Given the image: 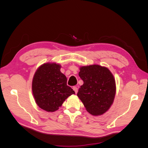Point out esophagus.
<instances>
[{
  "label": "esophagus",
  "mask_w": 148,
  "mask_h": 148,
  "mask_svg": "<svg viewBox=\"0 0 148 148\" xmlns=\"http://www.w3.org/2000/svg\"><path fill=\"white\" fill-rule=\"evenodd\" d=\"M73 89L75 91V92L76 94H77V93L78 92V88H77V87H76V86L73 87Z\"/></svg>",
  "instance_id": "1"
}]
</instances>
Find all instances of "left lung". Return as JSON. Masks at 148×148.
Returning a JSON list of instances; mask_svg holds the SVG:
<instances>
[{
    "mask_svg": "<svg viewBox=\"0 0 148 148\" xmlns=\"http://www.w3.org/2000/svg\"><path fill=\"white\" fill-rule=\"evenodd\" d=\"M79 77L83 81L77 96L86 110L94 116L101 115L112 105L116 93L113 74L108 68L99 65L81 66Z\"/></svg>",
    "mask_w": 148,
    "mask_h": 148,
    "instance_id": "8db88e82",
    "label": "left lung"
}]
</instances>
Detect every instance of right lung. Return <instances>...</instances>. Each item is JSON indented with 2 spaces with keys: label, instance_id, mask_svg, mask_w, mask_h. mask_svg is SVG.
Returning <instances> with one entry per match:
<instances>
[{
  "label": "right lung",
  "instance_id": "add662e5",
  "mask_svg": "<svg viewBox=\"0 0 148 148\" xmlns=\"http://www.w3.org/2000/svg\"><path fill=\"white\" fill-rule=\"evenodd\" d=\"M61 65L47 62L40 65L33 76L32 92L36 104L41 109L53 112L75 91L66 85V76L60 71Z\"/></svg>",
  "mask_w": 148,
  "mask_h": 148
}]
</instances>
